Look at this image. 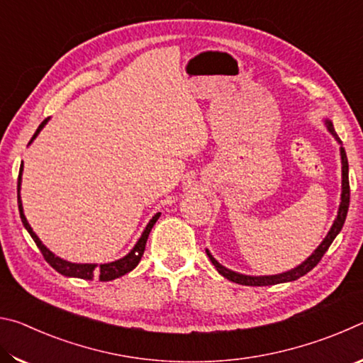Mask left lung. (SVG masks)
Instances as JSON below:
<instances>
[{
	"label": "left lung",
	"mask_w": 363,
	"mask_h": 363,
	"mask_svg": "<svg viewBox=\"0 0 363 363\" xmlns=\"http://www.w3.org/2000/svg\"><path fill=\"white\" fill-rule=\"evenodd\" d=\"M327 126H328L330 133L333 134L337 143L342 145L341 139L337 138V134L333 130V125H331V121L327 120ZM341 163H342V194H341V205H340V210H337V216L335 219L333 225H331L328 235L325 237V240L320 245H318V248L309 257H307V259L303 264H301V266L294 267L291 270H288V272L279 274V275H264V277H251V275L237 274V272H233V270H229V269H225L224 266H220V264L211 256L210 251L206 250V255L211 259V262L214 264V267L218 269V272L223 275V277H225L227 280L235 281V284L248 285V286H267V285H277V284H285V281L298 280L299 277H303L304 274L309 272V270L314 269L317 264L320 262L323 255L327 253V250L330 248V245L333 243V240L336 238L337 233L341 232L342 225H344V220H346V216H347L349 196H351V189H349V164H347V157H346V150H344V147H341Z\"/></svg>",
	"instance_id": "obj_1"
}]
</instances>
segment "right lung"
I'll return each instance as SVG.
<instances>
[{
  "instance_id": "add662e5",
  "label": "right lung",
  "mask_w": 363,
  "mask_h": 363,
  "mask_svg": "<svg viewBox=\"0 0 363 363\" xmlns=\"http://www.w3.org/2000/svg\"><path fill=\"white\" fill-rule=\"evenodd\" d=\"M49 118H46L45 121L41 123L38 126V130L33 134V138L30 139V143L38 136V133L43 130V126L46 125ZM22 171H23V164L21 167L19 171V179H17V203H19V213H21V219H22V224L26 225V229L28 230L30 237L33 238V242L36 243V247L40 248L43 257H45L46 262L51 266L52 269H56L59 274L65 275V277H77V279H84V280H93V279H99L101 281H108V280H115L121 277V275H125L128 272H131V270L138 266L140 257L144 255V250H145V243H147V238H149V233L152 230L153 224L157 223V219L160 218V213H157L155 216L150 219V223L147 224L145 230L143 232V235H140L139 242L136 243V247H134L130 253H128L125 257H121V259L115 261V262H108V264H101V266H97V264H75V262H69V261H64L57 257L54 253H51L45 245L40 242V238L36 237V233L32 230V227L27 223V218L26 214H23L22 210V201H21V182H22Z\"/></svg>"
}]
</instances>
